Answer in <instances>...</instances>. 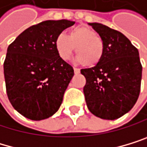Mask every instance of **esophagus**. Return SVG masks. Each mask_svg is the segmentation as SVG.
Returning a JSON list of instances; mask_svg holds the SVG:
<instances>
[{
	"label": "esophagus",
	"instance_id": "esophagus-1",
	"mask_svg": "<svg viewBox=\"0 0 147 147\" xmlns=\"http://www.w3.org/2000/svg\"><path fill=\"white\" fill-rule=\"evenodd\" d=\"M74 72H75V74H78V73L80 72V69H77V67H74Z\"/></svg>",
	"mask_w": 147,
	"mask_h": 147
}]
</instances>
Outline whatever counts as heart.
I'll return each instance as SVG.
<instances>
[{
	"instance_id": "1",
	"label": "heart",
	"mask_w": 147,
	"mask_h": 147,
	"mask_svg": "<svg viewBox=\"0 0 147 147\" xmlns=\"http://www.w3.org/2000/svg\"><path fill=\"white\" fill-rule=\"evenodd\" d=\"M75 47L77 61L86 67L96 66L103 58V41L90 28L78 26L70 30L67 36L59 34L55 40L56 51L63 60L70 59Z\"/></svg>"
}]
</instances>
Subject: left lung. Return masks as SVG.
<instances>
[{
	"label": "left lung",
	"instance_id": "obj_1",
	"mask_svg": "<svg viewBox=\"0 0 147 147\" xmlns=\"http://www.w3.org/2000/svg\"><path fill=\"white\" fill-rule=\"evenodd\" d=\"M104 44L100 62L81 69L88 108L102 119L114 120L129 112L140 93L142 65L139 52L121 32L101 23H88Z\"/></svg>",
	"mask_w": 147,
	"mask_h": 147
}]
</instances>
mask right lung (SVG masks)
Here are the masks:
<instances>
[{
	"mask_svg": "<svg viewBox=\"0 0 147 147\" xmlns=\"http://www.w3.org/2000/svg\"><path fill=\"white\" fill-rule=\"evenodd\" d=\"M74 23L45 20L25 30L8 47L3 64L6 91L23 117L38 121L59 110L74 69L59 57L55 40Z\"/></svg>",
	"mask_w": 147,
	"mask_h": 147,
	"instance_id": "1",
	"label": "right lung"
}]
</instances>
